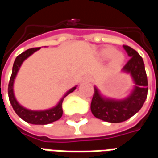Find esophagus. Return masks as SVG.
Segmentation results:
<instances>
[{
    "label": "esophagus",
    "instance_id": "1",
    "mask_svg": "<svg viewBox=\"0 0 158 158\" xmlns=\"http://www.w3.org/2000/svg\"><path fill=\"white\" fill-rule=\"evenodd\" d=\"M91 79H92V78H91V76H85V78H84V80L85 81H86V82H89V81H91Z\"/></svg>",
    "mask_w": 158,
    "mask_h": 158
}]
</instances>
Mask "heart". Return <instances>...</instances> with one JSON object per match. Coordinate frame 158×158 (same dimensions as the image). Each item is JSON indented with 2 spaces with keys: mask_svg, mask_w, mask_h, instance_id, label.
Listing matches in <instances>:
<instances>
[{
  "mask_svg": "<svg viewBox=\"0 0 158 158\" xmlns=\"http://www.w3.org/2000/svg\"><path fill=\"white\" fill-rule=\"evenodd\" d=\"M101 55L103 58H111L113 67H119L124 61V56L121 52H116V50L113 47L104 48L101 52Z\"/></svg>",
  "mask_w": 158,
  "mask_h": 158,
  "instance_id": "b5f03b06",
  "label": "heart"
}]
</instances>
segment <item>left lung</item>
<instances>
[{"mask_svg": "<svg viewBox=\"0 0 158 158\" xmlns=\"http://www.w3.org/2000/svg\"><path fill=\"white\" fill-rule=\"evenodd\" d=\"M123 48L130 59L122 71L129 73L135 84L130 94L123 99H111L103 96L99 89L94 87L91 113L96 118L106 122L121 123L130 118L140 110L147 96L148 83L142 57L128 45H123Z\"/></svg>", "mask_w": 158, "mask_h": 158, "instance_id": "8db88e82", "label": "left lung"}]
</instances>
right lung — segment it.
<instances>
[{
  "instance_id": "obj_1",
  "label": "right lung",
  "mask_w": 158,
  "mask_h": 158,
  "mask_svg": "<svg viewBox=\"0 0 158 158\" xmlns=\"http://www.w3.org/2000/svg\"><path fill=\"white\" fill-rule=\"evenodd\" d=\"M40 49V47L29 49L16 57L14 63H13V67H12L11 79L9 81L8 96L9 101L12 104V108L15 111V113L19 115V117H20L23 120H24L25 122L29 123H32V124H48V123L55 122L56 120L61 118V117L62 116V105L63 99L69 94L72 93L76 89L77 86L73 87L72 89H70L69 91H67L65 95L62 97V99L59 101L58 103L55 106H53L50 109L41 110V111H32V110L27 109L25 107H23L22 105H20L16 99L15 96H14V91H13L14 80H15L16 76L18 74V72H19L21 65L23 64V62H24L29 56L32 55L33 53L37 52Z\"/></svg>"
}]
</instances>
